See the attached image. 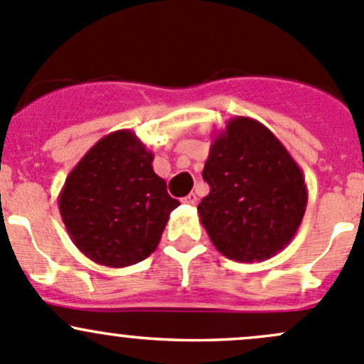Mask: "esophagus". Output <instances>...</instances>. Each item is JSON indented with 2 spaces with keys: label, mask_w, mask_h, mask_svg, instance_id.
Here are the masks:
<instances>
[{
  "label": "esophagus",
  "mask_w": 364,
  "mask_h": 364,
  "mask_svg": "<svg viewBox=\"0 0 364 364\" xmlns=\"http://www.w3.org/2000/svg\"><path fill=\"white\" fill-rule=\"evenodd\" d=\"M183 203L190 204V205H196L197 204V196H196V193H188L186 197H183Z\"/></svg>",
  "instance_id": "34e87169"
}]
</instances>
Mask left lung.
Returning <instances> with one entry per match:
<instances>
[{
	"label": "left lung",
	"instance_id": "obj_1",
	"mask_svg": "<svg viewBox=\"0 0 364 364\" xmlns=\"http://www.w3.org/2000/svg\"><path fill=\"white\" fill-rule=\"evenodd\" d=\"M203 178L209 193L197 213L227 259L266 260L296 236L308 203L304 174L262 123L230 117L215 134Z\"/></svg>",
	"mask_w": 364,
	"mask_h": 364
}]
</instances>
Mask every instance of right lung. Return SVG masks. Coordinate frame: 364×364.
<instances>
[{
  "label": "right lung",
  "instance_id": "1",
  "mask_svg": "<svg viewBox=\"0 0 364 364\" xmlns=\"http://www.w3.org/2000/svg\"><path fill=\"white\" fill-rule=\"evenodd\" d=\"M132 130L102 137L70 171L58 197L70 240L93 262L127 267L151 255L179 200Z\"/></svg>",
  "mask_w": 364,
  "mask_h": 364
}]
</instances>
